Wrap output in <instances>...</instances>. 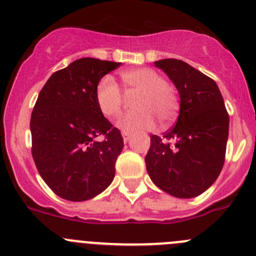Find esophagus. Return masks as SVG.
<instances>
[{
    "instance_id": "esophagus-1",
    "label": "esophagus",
    "mask_w": 256,
    "mask_h": 256,
    "mask_svg": "<svg viewBox=\"0 0 256 256\" xmlns=\"http://www.w3.org/2000/svg\"><path fill=\"white\" fill-rule=\"evenodd\" d=\"M130 136H131L130 132H128V131H122V138L125 142H128V141L130 140Z\"/></svg>"
}]
</instances>
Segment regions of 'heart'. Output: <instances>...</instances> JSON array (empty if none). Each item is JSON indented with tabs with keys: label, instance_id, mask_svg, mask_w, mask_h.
I'll return each instance as SVG.
<instances>
[{
	"label": "heart",
	"instance_id": "obj_1",
	"mask_svg": "<svg viewBox=\"0 0 256 256\" xmlns=\"http://www.w3.org/2000/svg\"><path fill=\"white\" fill-rule=\"evenodd\" d=\"M121 82L128 90L138 92L134 100L136 110L126 112L118 118V125L125 131L138 132L152 128L156 118L161 124L176 118L180 102L174 88L166 84L160 73L150 68H136L121 73ZM95 102L99 112L108 118H116L122 108V95L110 76H105L95 89Z\"/></svg>",
	"mask_w": 256,
	"mask_h": 256
}]
</instances>
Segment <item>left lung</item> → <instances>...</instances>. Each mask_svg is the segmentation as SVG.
I'll return each mask as SVG.
<instances>
[{"label": "left lung", "mask_w": 256, "mask_h": 256, "mask_svg": "<svg viewBox=\"0 0 256 256\" xmlns=\"http://www.w3.org/2000/svg\"><path fill=\"white\" fill-rule=\"evenodd\" d=\"M177 88L180 115L162 138L151 136L144 157L152 182L177 198H193L218 178L226 160L229 115L213 79L183 60L154 62Z\"/></svg>", "instance_id": "8db88e82"}]
</instances>
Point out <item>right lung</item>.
<instances>
[{
  "label": "right lung",
  "instance_id": "add662e5",
  "mask_svg": "<svg viewBox=\"0 0 256 256\" xmlns=\"http://www.w3.org/2000/svg\"><path fill=\"white\" fill-rule=\"evenodd\" d=\"M121 63L80 58L52 74L30 116L32 156L48 187L82 202L106 190L124 148L120 130L99 112L95 89ZM104 136L99 142L96 138Z\"/></svg>",
  "mask_w": 256,
  "mask_h": 256
}]
</instances>
